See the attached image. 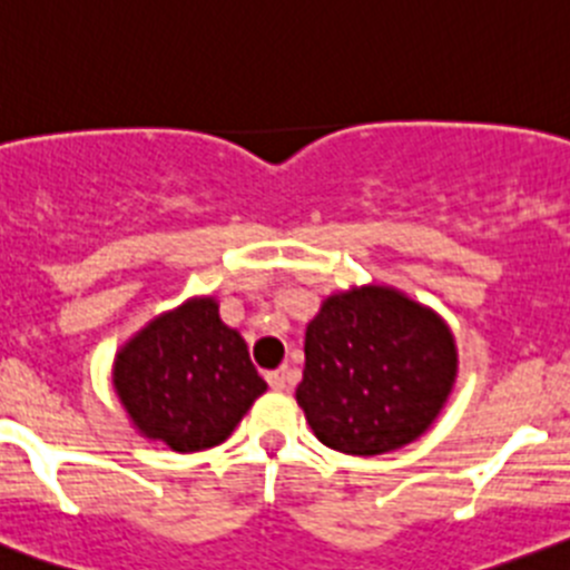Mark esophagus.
Masks as SVG:
<instances>
[{"label": "esophagus", "mask_w": 570, "mask_h": 570, "mask_svg": "<svg viewBox=\"0 0 570 570\" xmlns=\"http://www.w3.org/2000/svg\"><path fill=\"white\" fill-rule=\"evenodd\" d=\"M265 381H268L271 389H276V392H282V389H288L291 383H294V372L291 370H274L265 375Z\"/></svg>", "instance_id": "obj_1"}]
</instances>
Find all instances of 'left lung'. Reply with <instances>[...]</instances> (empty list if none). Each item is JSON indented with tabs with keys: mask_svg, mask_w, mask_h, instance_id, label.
I'll return each mask as SVG.
<instances>
[{
	"mask_svg": "<svg viewBox=\"0 0 570 570\" xmlns=\"http://www.w3.org/2000/svg\"><path fill=\"white\" fill-rule=\"evenodd\" d=\"M456 372V338L436 311L389 285H355L307 324L296 403L322 444L381 456L433 425Z\"/></svg>",
	"mask_w": 570,
	"mask_h": 570,
	"instance_id": "8db88e82",
	"label": "left lung"
}]
</instances>
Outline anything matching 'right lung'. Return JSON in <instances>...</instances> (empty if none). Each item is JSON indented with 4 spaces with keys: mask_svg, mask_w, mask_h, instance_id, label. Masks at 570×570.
<instances>
[{
    "mask_svg": "<svg viewBox=\"0 0 570 570\" xmlns=\"http://www.w3.org/2000/svg\"><path fill=\"white\" fill-rule=\"evenodd\" d=\"M111 386L131 425L176 453L226 442L268 389L215 296H193L119 346Z\"/></svg>",
    "mask_w": 570,
    "mask_h": 570,
    "instance_id": "1",
    "label": "right lung"
}]
</instances>
